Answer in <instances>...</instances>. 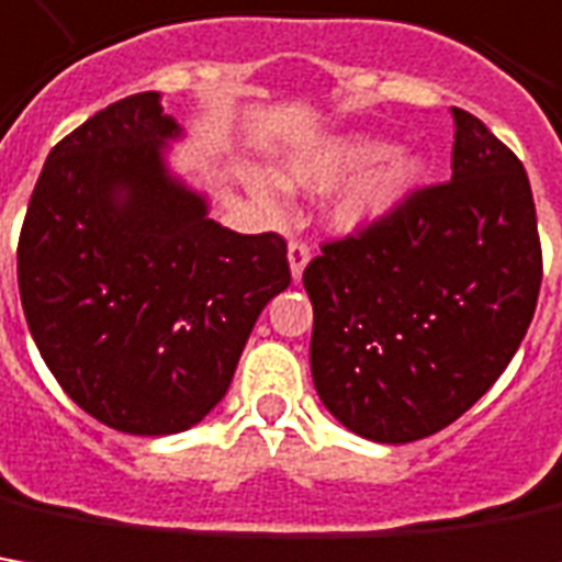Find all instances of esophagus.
I'll return each instance as SVG.
<instances>
[{
	"label": "esophagus",
	"mask_w": 562,
	"mask_h": 562,
	"mask_svg": "<svg viewBox=\"0 0 562 562\" xmlns=\"http://www.w3.org/2000/svg\"><path fill=\"white\" fill-rule=\"evenodd\" d=\"M308 256L312 254H308L306 240H290L288 259H290V274H293V281H300V278H303V269H306Z\"/></svg>",
	"instance_id": "1"
}]
</instances>
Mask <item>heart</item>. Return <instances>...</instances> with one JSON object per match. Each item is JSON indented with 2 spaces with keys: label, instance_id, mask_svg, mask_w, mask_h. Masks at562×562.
I'll return each instance as SVG.
<instances>
[{
  "label": "heart",
  "instance_id": "b5f03b06",
  "mask_svg": "<svg viewBox=\"0 0 562 562\" xmlns=\"http://www.w3.org/2000/svg\"><path fill=\"white\" fill-rule=\"evenodd\" d=\"M278 176L288 188H303L312 194L346 181L330 203V222L340 232H361L408 203L427 176V164L412 150H390V142L378 135L346 132L290 154ZM247 184L256 201L278 206V182L272 176L254 169Z\"/></svg>",
  "mask_w": 562,
  "mask_h": 562
}]
</instances>
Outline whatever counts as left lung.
Masks as SVG:
<instances>
[{
  "mask_svg": "<svg viewBox=\"0 0 562 562\" xmlns=\"http://www.w3.org/2000/svg\"><path fill=\"white\" fill-rule=\"evenodd\" d=\"M451 182L322 247L303 272L312 380L346 430L405 446L454 424L501 378L536 315L541 244L529 176L451 108Z\"/></svg>",
  "mask_w": 562,
  "mask_h": 562,
  "instance_id": "1",
  "label": "left lung"
}]
</instances>
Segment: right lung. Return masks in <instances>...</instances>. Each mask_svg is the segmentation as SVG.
Returning a JSON list of instances; mask_svg holds the SVG:
<instances>
[{
  "label": "right lung",
  "instance_id": "obj_1",
  "mask_svg": "<svg viewBox=\"0 0 562 562\" xmlns=\"http://www.w3.org/2000/svg\"><path fill=\"white\" fill-rule=\"evenodd\" d=\"M160 92L108 104L45 160L18 244L26 325L64 393L132 436L191 430L228 393L284 237L237 235L167 164Z\"/></svg>",
  "mask_w": 562,
  "mask_h": 562
}]
</instances>
